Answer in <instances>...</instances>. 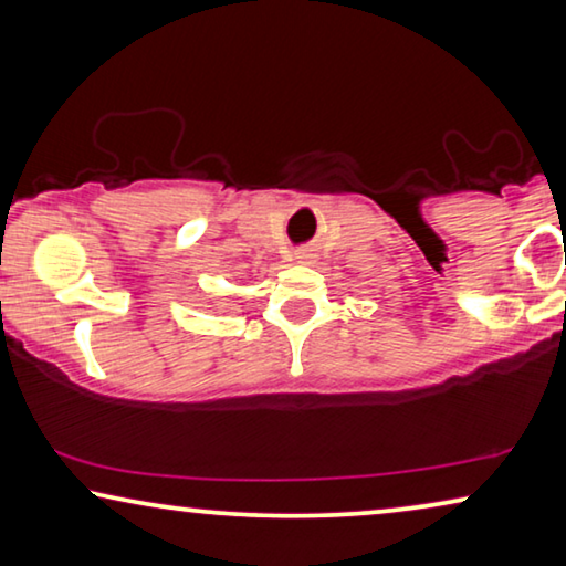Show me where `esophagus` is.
<instances>
[{"label":"esophagus","instance_id":"34e87169","mask_svg":"<svg viewBox=\"0 0 566 566\" xmlns=\"http://www.w3.org/2000/svg\"><path fill=\"white\" fill-rule=\"evenodd\" d=\"M294 256H297L300 261H305V264H310V261L315 259V253H313V249H297L294 251Z\"/></svg>","mask_w":566,"mask_h":566}]
</instances>
